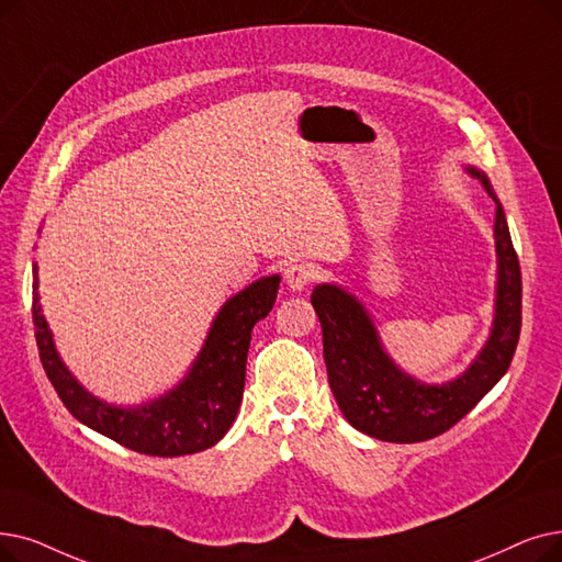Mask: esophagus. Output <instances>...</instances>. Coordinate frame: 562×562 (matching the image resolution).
Masks as SVG:
<instances>
[{"mask_svg": "<svg viewBox=\"0 0 562 562\" xmlns=\"http://www.w3.org/2000/svg\"><path fill=\"white\" fill-rule=\"evenodd\" d=\"M314 280V268L310 263H289L284 268V282L291 291H303Z\"/></svg>", "mask_w": 562, "mask_h": 562, "instance_id": "1", "label": "esophagus"}]
</instances>
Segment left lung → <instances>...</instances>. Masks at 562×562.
Segmentation results:
<instances>
[{"mask_svg": "<svg viewBox=\"0 0 562 562\" xmlns=\"http://www.w3.org/2000/svg\"><path fill=\"white\" fill-rule=\"evenodd\" d=\"M496 202V299L490 337L459 376L425 383L404 372L383 347L370 310L349 289L316 284L312 305L324 333L328 383L351 427L387 443H418L448 431L503 379L521 330V271L505 211L490 177L467 165Z\"/></svg>", "mask_w": 562, "mask_h": 562, "instance_id": "8db88e82", "label": "left lung"}]
</instances>
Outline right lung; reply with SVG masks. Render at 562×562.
I'll return each mask as SVG.
<instances>
[{
	"label": "right lung",
	"instance_id": "add662e5",
	"mask_svg": "<svg viewBox=\"0 0 562 562\" xmlns=\"http://www.w3.org/2000/svg\"><path fill=\"white\" fill-rule=\"evenodd\" d=\"M34 276V326L43 370L64 406L89 429L128 450L154 457H181L215 446L227 434L243 400L246 360L252 328L273 310L280 276H266L229 296L213 316L200 353L186 376L167 393L135 406L110 404L72 376L61 360L38 294V266Z\"/></svg>",
	"mask_w": 562,
	"mask_h": 562
}]
</instances>
